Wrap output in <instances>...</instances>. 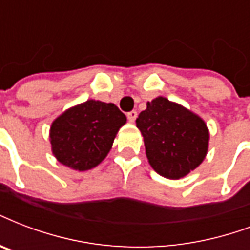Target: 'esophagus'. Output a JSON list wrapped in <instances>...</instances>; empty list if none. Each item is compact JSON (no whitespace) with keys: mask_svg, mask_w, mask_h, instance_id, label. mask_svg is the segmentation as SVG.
Instances as JSON below:
<instances>
[{"mask_svg":"<svg viewBox=\"0 0 250 250\" xmlns=\"http://www.w3.org/2000/svg\"><path fill=\"white\" fill-rule=\"evenodd\" d=\"M136 118H138V112L136 111H129L127 114V119H128L129 123H133V122L136 121Z\"/></svg>","mask_w":250,"mask_h":250,"instance_id":"34e87169","label":"esophagus"}]
</instances>
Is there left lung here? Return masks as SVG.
<instances>
[{"label":"left lung","mask_w":250,"mask_h":250,"mask_svg":"<svg viewBox=\"0 0 250 250\" xmlns=\"http://www.w3.org/2000/svg\"><path fill=\"white\" fill-rule=\"evenodd\" d=\"M146 159L159 174L178 180L205 160L208 129L201 118L180 104L159 97L139 114Z\"/></svg>","instance_id":"8db88e82"}]
</instances>
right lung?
<instances>
[{"label": "right lung", "instance_id": "1", "mask_svg": "<svg viewBox=\"0 0 250 250\" xmlns=\"http://www.w3.org/2000/svg\"><path fill=\"white\" fill-rule=\"evenodd\" d=\"M127 118L114 104L86 101L52 123L49 139L55 157L76 170H89L107 156Z\"/></svg>", "mask_w": 250, "mask_h": 250}]
</instances>
